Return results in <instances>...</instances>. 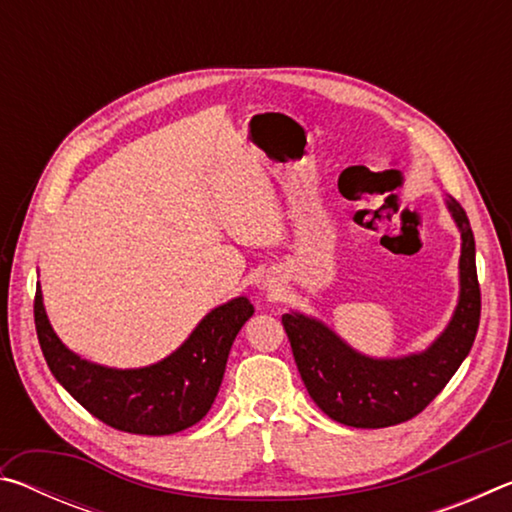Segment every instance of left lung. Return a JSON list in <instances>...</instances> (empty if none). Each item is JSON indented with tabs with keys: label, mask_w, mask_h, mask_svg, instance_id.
<instances>
[{
	"label": "left lung",
	"mask_w": 512,
	"mask_h": 512,
	"mask_svg": "<svg viewBox=\"0 0 512 512\" xmlns=\"http://www.w3.org/2000/svg\"><path fill=\"white\" fill-rule=\"evenodd\" d=\"M445 203L463 241L458 262L461 293L445 332L427 350L397 359H372L350 348L316 318L298 311L282 316L307 393L332 420L357 429H381L411 420L427 409L470 354L481 318L474 235L461 203L452 196Z\"/></svg>",
	"instance_id": "left-lung-1"
}]
</instances>
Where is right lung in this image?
Returning a JSON list of instances; mask_svg holds the SVG:
<instances>
[{
  "label": "right lung",
  "mask_w": 512,
  "mask_h": 512,
  "mask_svg": "<svg viewBox=\"0 0 512 512\" xmlns=\"http://www.w3.org/2000/svg\"><path fill=\"white\" fill-rule=\"evenodd\" d=\"M253 314L250 300L239 296L212 309L167 359L119 370L65 348L49 325L40 284L33 302L40 348L58 384L108 427L140 436H169L205 418L219 393L232 343Z\"/></svg>",
  "instance_id": "obj_1"
}]
</instances>
